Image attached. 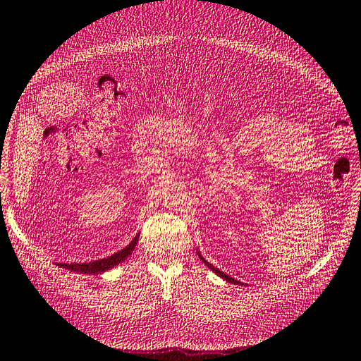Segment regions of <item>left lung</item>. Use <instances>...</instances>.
Listing matches in <instances>:
<instances>
[{
    "label": "left lung",
    "mask_w": 361,
    "mask_h": 361,
    "mask_svg": "<svg viewBox=\"0 0 361 361\" xmlns=\"http://www.w3.org/2000/svg\"><path fill=\"white\" fill-rule=\"evenodd\" d=\"M197 254H199V257H200V260L202 262H204L205 263V265L211 269V271H213V272H216V274L219 276V277H222L224 280H225V282H228V283H234V285H243L242 282H239V280H235V279H233L231 276H228V274H225V272H222L221 269H217V268H214L213 265H211V263L208 262V260H205L204 259V256H202V254H200V251L197 250Z\"/></svg>",
    "instance_id": "left-lung-1"
}]
</instances>
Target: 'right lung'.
<instances>
[{
	"label": "right lung",
	"mask_w": 361,
	"mask_h": 361,
	"mask_svg": "<svg viewBox=\"0 0 361 361\" xmlns=\"http://www.w3.org/2000/svg\"><path fill=\"white\" fill-rule=\"evenodd\" d=\"M137 239H139V234H136L135 239L131 240L126 248H122L121 251L111 254V256H109V257L87 262V263H56V265L59 268L79 272V274H101V272L109 271L116 265H119V263L124 262L130 256V254L133 252L135 247L137 245Z\"/></svg>",
	"instance_id": "obj_1"
}]
</instances>
